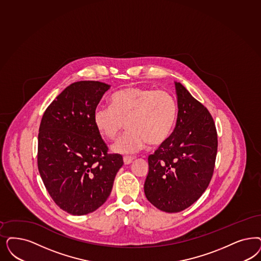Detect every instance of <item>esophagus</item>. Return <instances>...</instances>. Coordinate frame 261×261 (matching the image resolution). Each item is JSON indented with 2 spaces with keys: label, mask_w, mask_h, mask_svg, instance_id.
Listing matches in <instances>:
<instances>
[{
  "label": "esophagus",
  "mask_w": 261,
  "mask_h": 261,
  "mask_svg": "<svg viewBox=\"0 0 261 261\" xmlns=\"http://www.w3.org/2000/svg\"><path fill=\"white\" fill-rule=\"evenodd\" d=\"M133 160H134V158L131 157V156H124L123 157V162H124L125 165L131 164V163L133 162Z\"/></svg>",
  "instance_id": "obj_1"
}]
</instances>
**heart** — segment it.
<instances>
[{
	"instance_id": "b5f03b06",
	"label": "heart",
	"mask_w": 261,
	"mask_h": 261,
	"mask_svg": "<svg viewBox=\"0 0 261 261\" xmlns=\"http://www.w3.org/2000/svg\"><path fill=\"white\" fill-rule=\"evenodd\" d=\"M177 117V103L166 90L128 87L110 97V106H97L92 121L99 134L115 140L125 122L127 131L112 146L114 152L135 153L148 144L158 145L172 133Z\"/></svg>"
}]
</instances>
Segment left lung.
Returning a JSON list of instances; mask_svg holds the SVG:
<instances>
[{"label":"left lung","instance_id":"obj_1","mask_svg":"<svg viewBox=\"0 0 261 261\" xmlns=\"http://www.w3.org/2000/svg\"><path fill=\"white\" fill-rule=\"evenodd\" d=\"M177 98L176 125L148 157L145 197L154 206L176 213L201 197L212 177L218 139L210 113L185 87L174 82Z\"/></svg>","mask_w":261,"mask_h":261}]
</instances>
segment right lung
<instances>
[{
	"mask_svg": "<svg viewBox=\"0 0 261 261\" xmlns=\"http://www.w3.org/2000/svg\"><path fill=\"white\" fill-rule=\"evenodd\" d=\"M111 88L97 81L73 83L48 106L38 133L37 166L51 198L71 215L95 211L109 198L120 154L108 147L92 121L94 109Z\"/></svg>",
	"mask_w": 261,
	"mask_h": 261,
	"instance_id": "1",
	"label": "right lung"
}]
</instances>
